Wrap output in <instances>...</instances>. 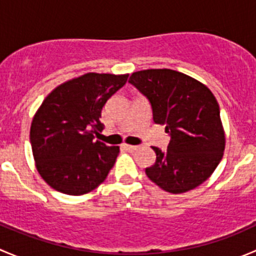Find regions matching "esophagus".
I'll return each mask as SVG.
<instances>
[{
    "label": "esophagus",
    "mask_w": 256,
    "mask_h": 256,
    "mask_svg": "<svg viewBox=\"0 0 256 256\" xmlns=\"http://www.w3.org/2000/svg\"><path fill=\"white\" fill-rule=\"evenodd\" d=\"M124 148H126L128 151H130V152H134L138 148V146H134V144H124Z\"/></svg>",
    "instance_id": "obj_1"
}]
</instances>
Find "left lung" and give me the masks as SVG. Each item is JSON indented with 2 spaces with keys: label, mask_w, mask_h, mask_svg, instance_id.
Here are the masks:
<instances>
[{
  "label": "left lung",
  "mask_w": 256,
  "mask_h": 256,
  "mask_svg": "<svg viewBox=\"0 0 256 256\" xmlns=\"http://www.w3.org/2000/svg\"><path fill=\"white\" fill-rule=\"evenodd\" d=\"M128 82L151 104L154 124L170 135L166 151L152 147L156 162L147 177L170 193L202 184L223 157L226 136L216 98L206 85L171 69L132 73Z\"/></svg>",
  "instance_id": "left-lung-1"
}]
</instances>
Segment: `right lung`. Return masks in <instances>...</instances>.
Returning <instances> with one entry per match:
<instances>
[{
	"mask_svg": "<svg viewBox=\"0 0 256 256\" xmlns=\"http://www.w3.org/2000/svg\"><path fill=\"white\" fill-rule=\"evenodd\" d=\"M128 74L88 73L56 86L42 102L30 125L37 170L58 192L80 196L109 174L118 146L95 140L104 125L102 110L125 85Z\"/></svg>",
	"mask_w": 256,
	"mask_h": 256,
	"instance_id": "obj_1",
	"label": "right lung"
}]
</instances>
